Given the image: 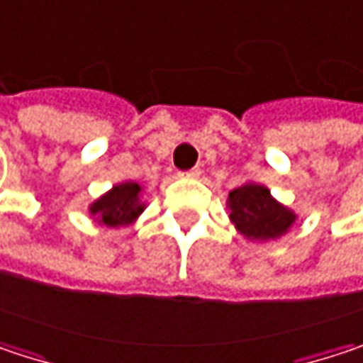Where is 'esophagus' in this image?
Instances as JSON below:
<instances>
[{
	"label": "esophagus",
	"instance_id": "34e87169",
	"mask_svg": "<svg viewBox=\"0 0 363 363\" xmlns=\"http://www.w3.org/2000/svg\"><path fill=\"white\" fill-rule=\"evenodd\" d=\"M179 175H182V177H192V179H196V177H200V175H202V171H200V167H194V169H190V171H182Z\"/></svg>",
	"mask_w": 363,
	"mask_h": 363
}]
</instances>
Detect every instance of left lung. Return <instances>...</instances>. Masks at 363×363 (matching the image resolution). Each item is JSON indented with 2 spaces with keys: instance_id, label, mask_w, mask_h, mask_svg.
I'll use <instances>...</instances> for the list:
<instances>
[{
  "instance_id": "8db88e82",
  "label": "left lung",
  "mask_w": 363,
  "mask_h": 363,
  "mask_svg": "<svg viewBox=\"0 0 363 363\" xmlns=\"http://www.w3.org/2000/svg\"><path fill=\"white\" fill-rule=\"evenodd\" d=\"M231 220L242 235L250 240H274L281 238L296 215L281 206L264 186L246 184L229 192Z\"/></svg>"
}]
</instances>
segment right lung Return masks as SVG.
<instances>
[{"instance_id": "obj_1", "label": "right lung", "mask_w": 363, "mask_h": 363, "mask_svg": "<svg viewBox=\"0 0 363 363\" xmlns=\"http://www.w3.org/2000/svg\"><path fill=\"white\" fill-rule=\"evenodd\" d=\"M143 211L144 204L140 202V186L134 182L119 184L91 206V213L96 217V220L107 227L128 225Z\"/></svg>"}]
</instances>
